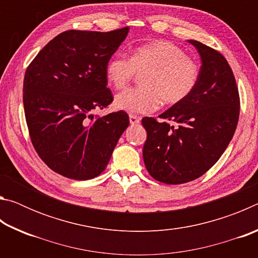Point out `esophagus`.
I'll use <instances>...</instances> for the list:
<instances>
[{"mask_svg":"<svg viewBox=\"0 0 258 258\" xmlns=\"http://www.w3.org/2000/svg\"><path fill=\"white\" fill-rule=\"evenodd\" d=\"M130 123L132 125H138L140 123V118L135 115H130Z\"/></svg>","mask_w":258,"mask_h":258,"instance_id":"obj_1","label":"esophagus"}]
</instances>
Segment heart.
I'll return each instance as SVG.
<instances>
[{
  "label": "heart",
  "instance_id": "obj_1",
  "mask_svg": "<svg viewBox=\"0 0 258 258\" xmlns=\"http://www.w3.org/2000/svg\"><path fill=\"white\" fill-rule=\"evenodd\" d=\"M143 74L140 85L116 95L115 106L130 113L156 110L160 102L173 106L184 101L194 92L200 78V67L186 52L173 43L156 42L138 46L130 59L123 53L108 60L106 76L109 84L120 90Z\"/></svg>",
  "mask_w": 258,
  "mask_h": 258
}]
</instances>
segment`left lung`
Returning a JSON list of instances; mask_svg holds the SVG:
<instances>
[{"label":"left lung","mask_w":258,"mask_h":258,"mask_svg":"<svg viewBox=\"0 0 258 258\" xmlns=\"http://www.w3.org/2000/svg\"><path fill=\"white\" fill-rule=\"evenodd\" d=\"M189 42L202 56L198 85L184 101L159 115L165 121L142 118L147 171L166 184H182L204 175L225 151L239 120V91L228 61L203 43Z\"/></svg>","instance_id":"8db88e82"}]
</instances>
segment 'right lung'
Here are the masks:
<instances>
[{
	"mask_svg": "<svg viewBox=\"0 0 258 258\" xmlns=\"http://www.w3.org/2000/svg\"><path fill=\"white\" fill-rule=\"evenodd\" d=\"M127 33L128 27L66 30L26 69L23 100L30 141L60 175L78 181L100 175L127 128L123 110L103 117L92 113L112 102L106 66Z\"/></svg>",
	"mask_w": 258,
	"mask_h": 258,
	"instance_id": "obj_1",
	"label": "right lung"
}]
</instances>
